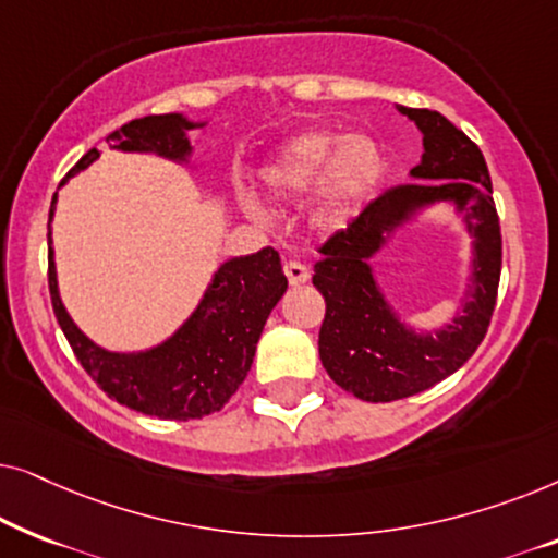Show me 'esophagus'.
<instances>
[{"instance_id": "esophagus-1", "label": "esophagus", "mask_w": 558, "mask_h": 558, "mask_svg": "<svg viewBox=\"0 0 558 558\" xmlns=\"http://www.w3.org/2000/svg\"><path fill=\"white\" fill-rule=\"evenodd\" d=\"M284 274L289 279V284L292 287H300V284H307L310 281V269L300 262H287L284 264Z\"/></svg>"}]
</instances>
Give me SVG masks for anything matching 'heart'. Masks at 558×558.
<instances>
[{"label": "heart", "instance_id": "1", "mask_svg": "<svg viewBox=\"0 0 558 558\" xmlns=\"http://www.w3.org/2000/svg\"><path fill=\"white\" fill-rule=\"evenodd\" d=\"M386 149L371 134L310 129L287 140L266 159L258 180L269 197L296 203L312 193V213L319 223L340 226L368 201L386 178ZM243 213L262 218L254 195H239Z\"/></svg>", "mask_w": 558, "mask_h": 558}]
</instances>
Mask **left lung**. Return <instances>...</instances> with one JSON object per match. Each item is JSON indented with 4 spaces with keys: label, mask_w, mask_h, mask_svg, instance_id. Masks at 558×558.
Listing matches in <instances>:
<instances>
[{
    "label": "left lung",
    "mask_w": 558,
    "mask_h": 558,
    "mask_svg": "<svg viewBox=\"0 0 558 558\" xmlns=\"http://www.w3.org/2000/svg\"><path fill=\"white\" fill-rule=\"evenodd\" d=\"M422 132L424 155L409 178L386 190L345 231L319 248L315 284L325 296L319 361L327 376L363 401L422 393L460 371L483 342L498 296L502 241L483 151L439 111L396 106ZM437 204L452 207L473 239L471 279L445 328L422 331L402 319L369 262L403 225Z\"/></svg>",
    "instance_id": "obj_1"
}]
</instances>
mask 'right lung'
Wrapping results in <instances>:
<instances>
[{
	"mask_svg": "<svg viewBox=\"0 0 558 558\" xmlns=\"http://www.w3.org/2000/svg\"><path fill=\"white\" fill-rule=\"evenodd\" d=\"M205 124L208 121H190L182 113L144 117L111 132L106 136V144L109 149L157 155L170 162L190 165L193 144L187 134ZM101 151L88 149L60 182V187L73 174L94 165ZM56 203L58 193L52 195L48 218L50 300L60 330L65 332L88 376L121 407L147 416L187 422L223 409L248 376L266 319L287 292V277L281 271L277 251L266 246L256 254L228 258L213 271L197 307L170 338L151 348L119 353L90 340L73 323L60 300L56 248H52Z\"/></svg>",
	"mask_w": 558,
	"mask_h": 558,
	"instance_id": "add662e5",
	"label": "right lung"
}]
</instances>
